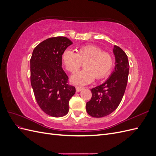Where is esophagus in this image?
<instances>
[{"label": "esophagus", "mask_w": 156, "mask_h": 156, "mask_svg": "<svg viewBox=\"0 0 156 156\" xmlns=\"http://www.w3.org/2000/svg\"><path fill=\"white\" fill-rule=\"evenodd\" d=\"M75 88H76V91L78 92H80L83 89V87H78V86H76L75 87Z\"/></svg>", "instance_id": "obj_1"}]
</instances>
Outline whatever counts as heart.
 Here are the masks:
<instances>
[{
	"label": "heart",
	"instance_id": "1",
	"mask_svg": "<svg viewBox=\"0 0 156 156\" xmlns=\"http://www.w3.org/2000/svg\"><path fill=\"white\" fill-rule=\"evenodd\" d=\"M62 60L66 69L72 73L76 72L84 63V69L71 77V82L79 85L90 83L95 78L101 79L105 77L115 64L112 54L94 45L81 47L77 50V53L66 50L62 55Z\"/></svg>",
	"mask_w": 156,
	"mask_h": 156
}]
</instances>
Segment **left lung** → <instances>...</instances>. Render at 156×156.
<instances>
[{"instance_id": "8db88e82", "label": "left lung", "mask_w": 156, "mask_h": 156, "mask_svg": "<svg viewBox=\"0 0 156 156\" xmlns=\"http://www.w3.org/2000/svg\"><path fill=\"white\" fill-rule=\"evenodd\" d=\"M114 47L115 70L104 83L90 90L92 96L86 105L88 114L94 118L104 117L115 111L126 88L129 69L128 58L120 48Z\"/></svg>"}]
</instances>
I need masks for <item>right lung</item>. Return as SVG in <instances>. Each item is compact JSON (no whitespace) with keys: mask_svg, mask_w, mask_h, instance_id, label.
Masks as SVG:
<instances>
[{"mask_svg":"<svg viewBox=\"0 0 156 156\" xmlns=\"http://www.w3.org/2000/svg\"><path fill=\"white\" fill-rule=\"evenodd\" d=\"M72 44L66 37H50L36 47L30 58V83L36 100L42 111L53 117L68 114L69 101L75 93L62 68V55Z\"/></svg>","mask_w":156,"mask_h":156,"instance_id":"right-lung-1","label":"right lung"}]
</instances>
